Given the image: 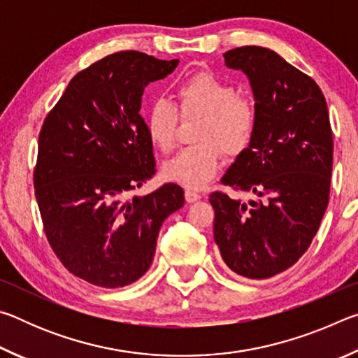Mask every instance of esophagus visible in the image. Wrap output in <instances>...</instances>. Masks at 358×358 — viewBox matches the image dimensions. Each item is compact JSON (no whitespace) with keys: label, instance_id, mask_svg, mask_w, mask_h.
<instances>
[{"label":"esophagus","instance_id":"1","mask_svg":"<svg viewBox=\"0 0 358 358\" xmlns=\"http://www.w3.org/2000/svg\"><path fill=\"white\" fill-rule=\"evenodd\" d=\"M185 197H186V202L191 203V202L199 201V199L202 197V194L196 189H189V187H187V189L185 191Z\"/></svg>","mask_w":358,"mask_h":358}]
</instances>
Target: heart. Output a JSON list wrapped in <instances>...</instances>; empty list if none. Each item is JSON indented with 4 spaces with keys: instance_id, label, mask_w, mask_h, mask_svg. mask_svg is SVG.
Returning a JSON list of instances; mask_svg holds the SVG:
<instances>
[{
    "instance_id": "1",
    "label": "heart",
    "mask_w": 358,
    "mask_h": 358,
    "mask_svg": "<svg viewBox=\"0 0 358 358\" xmlns=\"http://www.w3.org/2000/svg\"><path fill=\"white\" fill-rule=\"evenodd\" d=\"M178 106L164 98L151 102L145 126L151 143L169 153L177 145L181 118H201L196 141L167 162L166 175L187 187L207 183L221 166L222 153L237 157L250 148L257 129V110L252 99L238 94L234 85L201 72L177 88Z\"/></svg>"
}]
</instances>
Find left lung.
<instances>
[{"label": "left lung", "mask_w": 358, "mask_h": 358, "mask_svg": "<svg viewBox=\"0 0 358 358\" xmlns=\"http://www.w3.org/2000/svg\"><path fill=\"white\" fill-rule=\"evenodd\" d=\"M229 68L250 77L257 129L221 183L251 194H210L213 237L234 273L265 280L308 251L329 205L333 136L319 85L268 48L245 45L224 53Z\"/></svg>", "instance_id": "1"}]
</instances>
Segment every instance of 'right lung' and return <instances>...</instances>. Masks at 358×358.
<instances>
[{"mask_svg":"<svg viewBox=\"0 0 358 358\" xmlns=\"http://www.w3.org/2000/svg\"><path fill=\"white\" fill-rule=\"evenodd\" d=\"M177 64L136 50L108 55L77 72L42 123L33 183L45 237L64 268L94 286L147 273L162 222L185 203L175 183L132 197L156 164L143 90Z\"/></svg>","mask_w":358,"mask_h":358,"instance_id":"add662e5","label":"right lung"}]
</instances>
